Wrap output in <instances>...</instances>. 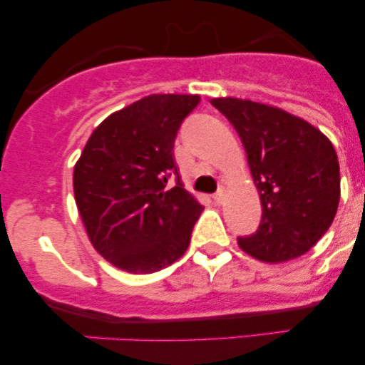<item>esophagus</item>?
Masks as SVG:
<instances>
[{
    "mask_svg": "<svg viewBox=\"0 0 365 365\" xmlns=\"http://www.w3.org/2000/svg\"><path fill=\"white\" fill-rule=\"evenodd\" d=\"M225 197H226L225 188H217V192H216L215 195H212V199H215V202H216V204H223Z\"/></svg>",
    "mask_w": 365,
    "mask_h": 365,
    "instance_id": "esophagus-1",
    "label": "esophagus"
}]
</instances>
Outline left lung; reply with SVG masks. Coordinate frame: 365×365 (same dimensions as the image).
I'll return each instance as SVG.
<instances>
[{"label":"left lung","mask_w":365,"mask_h":365,"mask_svg":"<svg viewBox=\"0 0 365 365\" xmlns=\"http://www.w3.org/2000/svg\"><path fill=\"white\" fill-rule=\"evenodd\" d=\"M235 127L262 206L255 233L238 237L247 254L284 262L307 252L328 232L340 202L333 144L307 121L278 108L233 98L211 99Z\"/></svg>","instance_id":"obj_1"}]
</instances>
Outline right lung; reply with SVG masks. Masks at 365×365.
<instances>
[{"mask_svg":"<svg viewBox=\"0 0 365 365\" xmlns=\"http://www.w3.org/2000/svg\"><path fill=\"white\" fill-rule=\"evenodd\" d=\"M199 101V96L153 94L113 113L75 165V200L87 235L120 269L156 273L190 244L204 207L180 182L173 148Z\"/></svg>","mask_w":365,"mask_h":365,"instance_id":"add662e5","label":"right lung"}]
</instances>
